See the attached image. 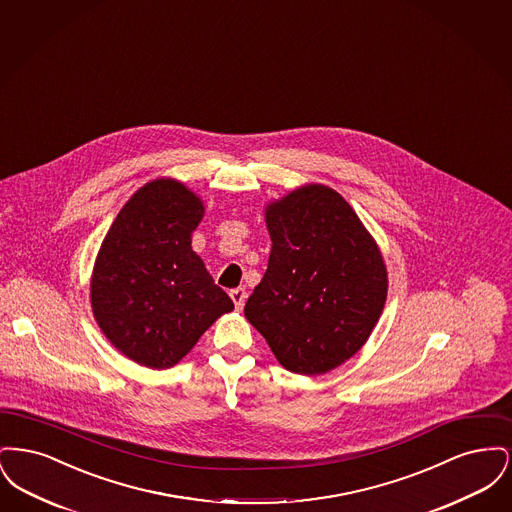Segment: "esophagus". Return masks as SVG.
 I'll return each instance as SVG.
<instances>
[{
    "instance_id": "esophagus-1",
    "label": "esophagus",
    "mask_w": 512,
    "mask_h": 512,
    "mask_svg": "<svg viewBox=\"0 0 512 512\" xmlns=\"http://www.w3.org/2000/svg\"><path fill=\"white\" fill-rule=\"evenodd\" d=\"M230 297H232L236 309L240 311L244 307L245 299H247V292H245L244 288H236V290L230 292Z\"/></svg>"
}]
</instances>
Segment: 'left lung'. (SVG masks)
Returning a JSON list of instances; mask_svg holds the SVG:
<instances>
[{
  "mask_svg": "<svg viewBox=\"0 0 512 512\" xmlns=\"http://www.w3.org/2000/svg\"><path fill=\"white\" fill-rule=\"evenodd\" d=\"M267 226V272L245 318L284 368L324 374L365 345L382 315L384 259L351 205L320 184L270 203Z\"/></svg>",
  "mask_w": 512,
  "mask_h": 512,
  "instance_id": "8db88e82",
  "label": "left lung"
}]
</instances>
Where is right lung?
<instances>
[{
  "instance_id": "obj_1",
  "label": "right lung",
  "mask_w": 512,
  "mask_h": 512,
  "mask_svg": "<svg viewBox=\"0 0 512 512\" xmlns=\"http://www.w3.org/2000/svg\"><path fill=\"white\" fill-rule=\"evenodd\" d=\"M201 217L197 195L159 178L130 197L101 244L92 309L103 334L140 365H176L234 309L192 249Z\"/></svg>"
}]
</instances>
